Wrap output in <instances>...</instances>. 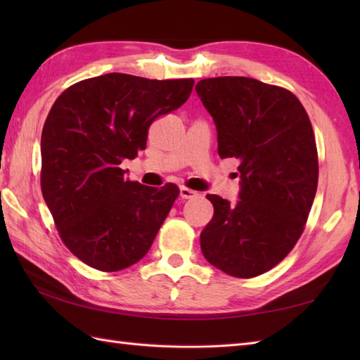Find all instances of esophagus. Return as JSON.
Wrapping results in <instances>:
<instances>
[{"label":"esophagus","instance_id":"esophagus-1","mask_svg":"<svg viewBox=\"0 0 360 360\" xmlns=\"http://www.w3.org/2000/svg\"><path fill=\"white\" fill-rule=\"evenodd\" d=\"M179 196L182 198V200H190V198H196L198 192H195V190H190L187 187H181L179 188Z\"/></svg>","mask_w":360,"mask_h":360}]
</instances>
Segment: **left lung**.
<instances>
[{"label": "left lung", "instance_id": "left-lung-1", "mask_svg": "<svg viewBox=\"0 0 360 360\" xmlns=\"http://www.w3.org/2000/svg\"><path fill=\"white\" fill-rule=\"evenodd\" d=\"M195 89L217 127L218 155L240 159V200L207 195L215 213L201 232L202 255L232 277H257L307 224L319 181L311 122L292 93L255 79H204Z\"/></svg>", "mask_w": 360, "mask_h": 360}]
</instances>
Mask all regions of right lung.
Returning <instances> with one entry per match:
<instances>
[{
  "label": "right lung",
  "instance_id": "1",
  "mask_svg": "<svg viewBox=\"0 0 360 360\" xmlns=\"http://www.w3.org/2000/svg\"><path fill=\"white\" fill-rule=\"evenodd\" d=\"M193 79L150 80L111 72L63 91L41 133V192L66 248L103 272L150 250L179 188L125 179L119 167L145 150L148 128L178 110Z\"/></svg>",
  "mask_w": 360,
  "mask_h": 360
}]
</instances>
